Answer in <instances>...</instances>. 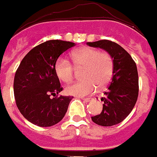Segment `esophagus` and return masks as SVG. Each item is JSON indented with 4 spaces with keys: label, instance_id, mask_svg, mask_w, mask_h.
Returning a JSON list of instances; mask_svg holds the SVG:
<instances>
[{
    "label": "esophagus",
    "instance_id": "esophagus-1",
    "mask_svg": "<svg viewBox=\"0 0 157 157\" xmlns=\"http://www.w3.org/2000/svg\"><path fill=\"white\" fill-rule=\"evenodd\" d=\"M82 100H83L84 102H90L94 100V99L93 98H82Z\"/></svg>",
    "mask_w": 157,
    "mask_h": 157
}]
</instances>
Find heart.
I'll list each match as a JSON object with an SVG mask.
<instances>
[{
  "mask_svg": "<svg viewBox=\"0 0 157 157\" xmlns=\"http://www.w3.org/2000/svg\"><path fill=\"white\" fill-rule=\"evenodd\" d=\"M70 58L76 68L83 67V77L85 79L68 84L65 88V93L68 95H90L97 90L98 85L105 87L111 80L115 63L109 52L92 48H82L71 52ZM73 66L67 58L62 57L55 63V73L59 79L68 83L75 74Z\"/></svg>",
  "mask_w": 157,
  "mask_h": 157,
  "instance_id": "heart-1",
  "label": "heart"
}]
</instances>
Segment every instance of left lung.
I'll return each instance as SVG.
<instances>
[{
  "instance_id": "8db88e82",
  "label": "left lung",
  "mask_w": 157,
  "mask_h": 157,
  "mask_svg": "<svg viewBox=\"0 0 157 157\" xmlns=\"http://www.w3.org/2000/svg\"><path fill=\"white\" fill-rule=\"evenodd\" d=\"M94 48H100L114 58L115 68L108 90L101 100L103 110L91 117L95 124L112 126L123 121L130 115L136 103L139 93V78L136 63L122 47L109 40L87 42Z\"/></svg>"
}]
</instances>
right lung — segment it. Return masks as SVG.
I'll use <instances>...</instances> for the list:
<instances>
[{
	"label": "right lung",
	"mask_w": 157,
	"mask_h": 157,
	"mask_svg": "<svg viewBox=\"0 0 157 157\" xmlns=\"http://www.w3.org/2000/svg\"><path fill=\"white\" fill-rule=\"evenodd\" d=\"M74 46V42L49 40L33 48L21 62L14 78L15 99L31 123L48 127L64 117L73 97L51 98L63 90L54 66L59 56Z\"/></svg>",
	"instance_id": "1"
}]
</instances>
